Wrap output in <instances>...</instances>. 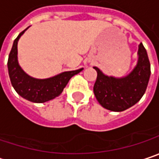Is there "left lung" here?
Here are the masks:
<instances>
[{
    "mask_svg": "<svg viewBox=\"0 0 159 159\" xmlns=\"http://www.w3.org/2000/svg\"><path fill=\"white\" fill-rule=\"evenodd\" d=\"M137 65L125 76L115 77L105 75L94 66L97 77L94 93L104 108L122 112L136 105L144 95L150 77V63L144 45L140 43L137 52Z\"/></svg>",
    "mask_w": 159,
    "mask_h": 159,
    "instance_id": "1",
    "label": "left lung"
}]
</instances>
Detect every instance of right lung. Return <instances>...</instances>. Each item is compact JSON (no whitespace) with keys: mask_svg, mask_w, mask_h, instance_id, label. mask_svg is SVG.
<instances>
[{"mask_svg":"<svg viewBox=\"0 0 159 159\" xmlns=\"http://www.w3.org/2000/svg\"><path fill=\"white\" fill-rule=\"evenodd\" d=\"M28 28L22 31L13 42L8 58L9 76L14 90L22 98L33 103H44L62 94L69 80L74 75L79 74L84 68H80L75 71L63 72L59 75L45 79H38L27 75L18 63L17 44L20 37Z\"/></svg>","mask_w":159,"mask_h":159,"instance_id":"right-lung-1","label":"right lung"}]
</instances>
